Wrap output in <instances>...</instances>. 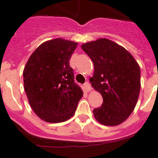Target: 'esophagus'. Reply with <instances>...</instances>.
I'll list each match as a JSON object with an SVG mask.
<instances>
[{
	"label": "esophagus",
	"instance_id": "obj_1",
	"mask_svg": "<svg viewBox=\"0 0 158 158\" xmlns=\"http://www.w3.org/2000/svg\"><path fill=\"white\" fill-rule=\"evenodd\" d=\"M84 86H85V89L87 92H90V91L92 90V86H91V85L89 82H85V83L84 84Z\"/></svg>",
	"mask_w": 158,
	"mask_h": 158
}]
</instances>
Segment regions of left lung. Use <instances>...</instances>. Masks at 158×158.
Segmentation results:
<instances>
[{
  "label": "left lung",
  "mask_w": 158,
  "mask_h": 158,
  "mask_svg": "<svg viewBox=\"0 0 158 158\" xmlns=\"http://www.w3.org/2000/svg\"><path fill=\"white\" fill-rule=\"evenodd\" d=\"M94 64L90 82L103 102L93 110L95 120L106 126L124 122L132 113L139 95L140 68L126 49L106 38L81 45Z\"/></svg>",
  "instance_id": "8db88e82"
}]
</instances>
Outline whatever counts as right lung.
<instances>
[{
	"label": "right lung",
	"instance_id": "obj_1",
	"mask_svg": "<svg viewBox=\"0 0 158 158\" xmlns=\"http://www.w3.org/2000/svg\"><path fill=\"white\" fill-rule=\"evenodd\" d=\"M77 46V42L62 38L45 41L32 53L23 69L29 103L46 122L67 121L83 96L69 62Z\"/></svg>",
	"mask_w": 158,
	"mask_h": 158
}]
</instances>
